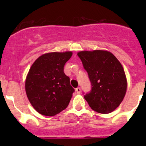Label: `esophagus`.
Returning a JSON list of instances; mask_svg holds the SVG:
<instances>
[{"instance_id": "obj_1", "label": "esophagus", "mask_w": 146, "mask_h": 146, "mask_svg": "<svg viewBox=\"0 0 146 146\" xmlns=\"http://www.w3.org/2000/svg\"><path fill=\"white\" fill-rule=\"evenodd\" d=\"M76 92H77L78 94H80V92H81V88H80V87H78V88H76Z\"/></svg>"}]
</instances>
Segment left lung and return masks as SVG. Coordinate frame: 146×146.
I'll return each instance as SVG.
<instances>
[{
  "label": "left lung",
  "mask_w": 146,
  "mask_h": 146,
  "mask_svg": "<svg viewBox=\"0 0 146 146\" xmlns=\"http://www.w3.org/2000/svg\"><path fill=\"white\" fill-rule=\"evenodd\" d=\"M78 56L88 74L90 92L84 95L90 107L102 114L114 111L127 88L124 70L111 53L101 50L80 51Z\"/></svg>",
  "instance_id": "obj_1"
}]
</instances>
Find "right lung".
<instances>
[{"mask_svg": "<svg viewBox=\"0 0 146 146\" xmlns=\"http://www.w3.org/2000/svg\"><path fill=\"white\" fill-rule=\"evenodd\" d=\"M71 51L53 52L39 56L29 70L25 81L28 100L39 114L52 117L68 105L75 90L64 67Z\"/></svg>", "mask_w": 146, "mask_h": 146, "instance_id": "add662e5", "label": "right lung"}]
</instances>
